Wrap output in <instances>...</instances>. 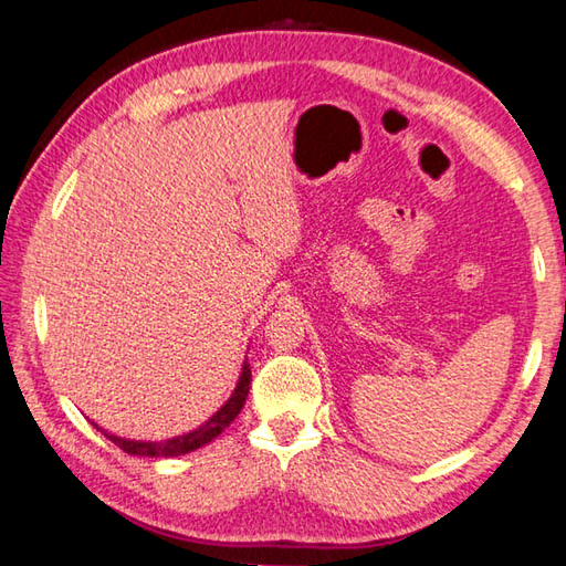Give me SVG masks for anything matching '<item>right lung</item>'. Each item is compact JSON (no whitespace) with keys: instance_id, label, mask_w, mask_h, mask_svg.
I'll return each instance as SVG.
<instances>
[{"instance_id":"right-lung-1","label":"right lung","mask_w":566,"mask_h":566,"mask_svg":"<svg viewBox=\"0 0 566 566\" xmlns=\"http://www.w3.org/2000/svg\"><path fill=\"white\" fill-rule=\"evenodd\" d=\"M250 380H252V370H250V363H245V368H242L240 375V382L235 387V392H232L230 400L218 409V412L208 419L203 427H198L191 434H184V437H176V439H166V441H129V439H119L115 434H105L109 441H115V444L132 453V457H154V459H169V457H181V453L188 451H196L201 449L208 441H213L220 431H223L232 419L240 415L242 405L248 400V392H250Z\"/></svg>"}]
</instances>
